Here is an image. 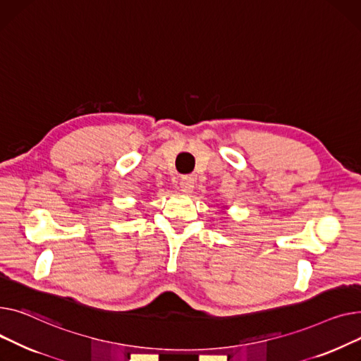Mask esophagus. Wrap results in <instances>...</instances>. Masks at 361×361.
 <instances>
[{
  "mask_svg": "<svg viewBox=\"0 0 361 361\" xmlns=\"http://www.w3.org/2000/svg\"><path fill=\"white\" fill-rule=\"evenodd\" d=\"M194 185H195V179L192 176H182L179 186L183 194H190L194 190Z\"/></svg>",
  "mask_w": 361,
  "mask_h": 361,
  "instance_id": "34e87169",
  "label": "esophagus"
}]
</instances>
